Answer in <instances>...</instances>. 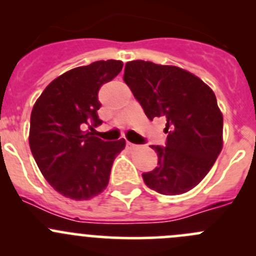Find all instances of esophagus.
<instances>
[{
    "label": "esophagus",
    "instance_id": "esophagus-1",
    "mask_svg": "<svg viewBox=\"0 0 256 256\" xmlns=\"http://www.w3.org/2000/svg\"><path fill=\"white\" fill-rule=\"evenodd\" d=\"M136 147H138V144H131V142H126V148H128V150H135Z\"/></svg>",
    "mask_w": 256,
    "mask_h": 256
}]
</instances>
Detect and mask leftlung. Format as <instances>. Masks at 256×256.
I'll use <instances>...</instances> for the list:
<instances>
[{
    "instance_id": "obj_1",
    "label": "left lung",
    "mask_w": 256,
    "mask_h": 256,
    "mask_svg": "<svg viewBox=\"0 0 256 256\" xmlns=\"http://www.w3.org/2000/svg\"><path fill=\"white\" fill-rule=\"evenodd\" d=\"M124 82L150 120L167 118L166 147L151 146L158 166L142 174L147 187L177 196L194 188L223 148V114L213 90L180 66L131 60Z\"/></svg>"
}]
</instances>
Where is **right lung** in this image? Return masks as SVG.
I'll use <instances>...</instances> for the list:
<instances>
[{"label": "right lung", "mask_w": 256, "mask_h": 256, "mask_svg": "<svg viewBox=\"0 0 256 256\" xmlns=\"http://www.w3.org/2000/svg\"><path fill=\"white\" fill-rule=\"evenodd\" d=\"M121 60H98L70 69L43 90L30 114V147L43 177L58 193L88 200L108 187L120 138L105 142L85 130L102 124L98 92L122 69Z\"/></svg>", "instance_id": "add662e5"}]
</instances>
